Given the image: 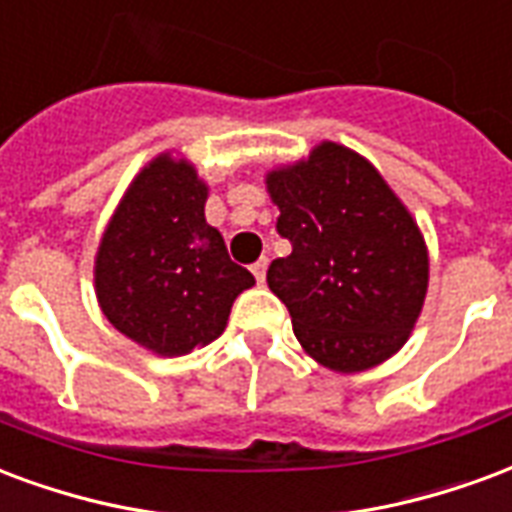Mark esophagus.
<instances>
[{
	"mask_svg": "<svg viewBox=\"0 0 512 512\" xmlns=\"http://www.w3.org/2000/svg\"><path fill=\"white\" fill-rule=\"evenodd\" d=\"M266 271H268V257H260L255 266H252V274H255L257 285H263V282H266Z\"/></svg>",
	"mask_w": 512,
	"mask_h": 512,
	"instance_id": "1",
	"label": "esophagus"
}]
</instances>
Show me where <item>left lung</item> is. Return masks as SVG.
Segmentation results:
<instances>
[{"label":"left lung","mask_w":512,"mask_h":512,"mask_svg":"<svg viewBox=\"0 0 512 512\" xmlns=\"http://www.w3.org/2000/svg\"><path fill=\"white\" fill-rule=\"evenodd\" d=\"M266 189L293 244L266 279L306 355L336 374L393 358L429 290V246L410 208L372 162L333 140L268 170Z\"/></svg>","instance_id":"obj_1"}]
</instances>
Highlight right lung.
Returning <instances> with one entry per match:
<instances>
[{"label": "right lung", "instance_id": "add662e5", "mask_svg": "<svg viewBox=\"0 0 512 512\" xmlns=\"http://www.w3.org/2000/svg\"><path fill=\"white\" fill-rule=\"evenodd\" d=\"M208 184L176 151L138 170L94 257V295L108 323L143 350L179 358L222 336L255 276L227 257L206 222Z\"/></svg>", "mask_w": 512, "mask_h": 512}]
</instances>
